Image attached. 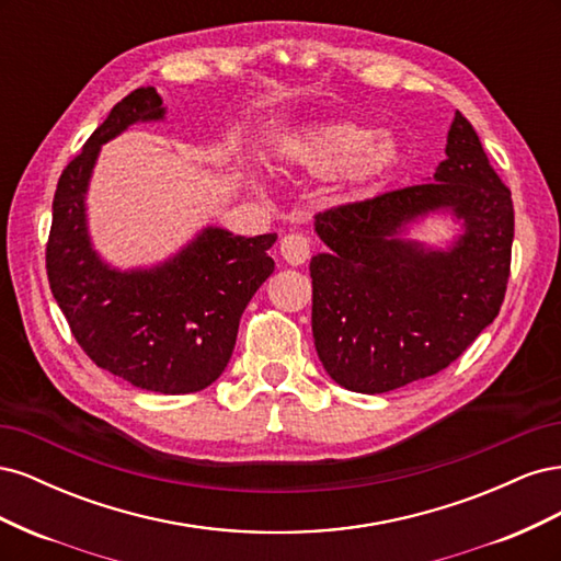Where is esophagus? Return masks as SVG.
<instances>
[{"instance_id": "34e87169", "label": "esophagus", "mask_w": 561, "mask_h": 561, "mask_svg": "<svg viewBox=\"0 0 561 561\" xmlns=\"http://www.w3.org/2000/svg\"><path fill=\"white\" fill-rule=\"evenodd\" d=\"M278 250H280V257L287 264H293V266H301L304 262L309 260V254H311L309 239L304 233H285L283 239H280Z\"/></svg>"}]
</instances>
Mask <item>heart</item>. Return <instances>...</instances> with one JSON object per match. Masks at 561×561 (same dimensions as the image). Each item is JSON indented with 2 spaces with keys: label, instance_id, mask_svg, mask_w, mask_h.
I'll use <instances>...</instances> for the list:
<instances>
[{
  "label": "heart",
  "instance_id": "heart-1",
  "mask_svg": "<svg viewBox=\"0 0 561 561\" xmlns=\"http://www.w3.org/2000/svg\"><path fill=\"white\" fill-rule=\"evenodd\" d=\"M398 145L388 133H371L353 122H322L297 133L280 149V161L316 175L342 171L348 194H363L398 163Z\"/></svg>",
  "mask_w": 561,
  "mask_h": 561
}]
</instances>
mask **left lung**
<instances>
[{
    "mask_svg": "<svg viewBox=\"0 0 561 561\" xmlns=\"http://www.w3.org/2000/svg\"><path fill=\"white\" fill-rule=\"evenodd\" d=\"M445 151L428 182L316 215L328 250L309 266L313 342L328 375L355 393L437 375L501 311L515 236L511 190L461 112ZM439 209L462 222L447 251L401 239Z\"/></svg>",
    "mask_w": 561,
    "mask_h": 561,
    "instance_id": "1",
    "label": "left lung"
}]
</instances>
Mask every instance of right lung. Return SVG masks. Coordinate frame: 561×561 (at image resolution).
Segmentation results:
<instances>
[{
  "instance_id": "right-lung-1",
  "label": "right lung",
  "mask_w": 561,
  "mask_h": 561,
  "mask_svg": "<svg viewBox=\"0 0 561 561\" xmlns=\"http://www.w3.org/2000/svg\"><path fill=\"white\" fill-rule=\"evenodd\" d=\"M157 89H135L100 124L58 180L46 274L79 346L114 377L163 396L203 390L222 375L252 295L274 274L276 233L206 227L171 260L122 271L93 250L87 192L100 147L138 122H161Z\"/></svg>"
}]
</instances>
